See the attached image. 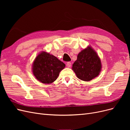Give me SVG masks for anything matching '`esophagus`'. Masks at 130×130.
Segmentation results:
<instances>
[{
  "label": "esophagus",
  "instance_id": "esophagus-1",
  "mask_svg": "<svg viewBox=\"0 0 130 130\" xmlns=\"http://www.w3.org/2000/svg\"><path fill=\"white\" fill-rule=\"evenodd\" d=\"M66 66L68 67H71V66H72V63H71V62H67V63H66Z\"/></svg>",
  "mask_w": 130,
  "mask_h": 130
}]
</instances>
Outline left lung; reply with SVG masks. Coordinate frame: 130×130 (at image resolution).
<instances>
[{
	"label": "left lung",
	"instance_id": "left-lung-1",
	"mask_svg": "<svg viewBox=\"0 0 130 130\" xmlns=\"http://www.w3.org/2000/svg\"><path fill=\"white\" fill-rule=\"evenodd\" d=\"M72 69L79 79L89 81L99 75L101 69L100 59L91 47L82 50L78 54Z\"/></svg>",
	"mask_w": 130,
	"mask_h": 130
}]
</instances>
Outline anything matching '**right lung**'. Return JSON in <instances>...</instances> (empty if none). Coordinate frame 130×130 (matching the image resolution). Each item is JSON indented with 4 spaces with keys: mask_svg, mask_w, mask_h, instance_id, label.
Returning a JSON list of instances; mask_svg holds the SVG:
<instances>
[{
    "mask_svg": "<svg viewBox=\"0 0 130 130\" xmlns=\"http://www.w3.org/2000/svg\"><path fill=\"white\" fill-rule=\"evenodd\" d=\"M65 64L53 55L42 52L35 58L32 72L39 81L49 84L55 81Z\"/></svg>",
    "mask_w": 130,
    "mask_h": 130,
    "instance_id": "add662e5",
    "label": "right lung"
}]
</instances>
